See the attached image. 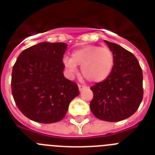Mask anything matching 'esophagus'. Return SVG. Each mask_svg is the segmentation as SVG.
Returning <instances> with one entry per match:
<instances>
[{
    "label": "esophagus",
    "instance_id": "esophagus-1",
    "mask_svg": "<svg viewBox=\"0 0 155 155\" xmlns=\"http://www.w3.org/2000/svg\"><path fill=\"white\" fill-rule=\"evenodd\" d=\"M84 87H85V85H83V84H78V88L80 91H82V90L84 89Z\"/></svg>",
    "mask_w": 155,
    "mask_h": 155
}]
</instances>
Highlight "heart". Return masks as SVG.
Returning <instances> with one entry per match:
<instances>
[{"instance_id": "1", "label": "heart", "mask_w": 155, "mask_h": 155, "mask_svg": "<svg viewBox=\"0 0 155 155\" xmlns=\"http://www.w3.org/2000/svg\"><path fill=\"white\" fill-rule=\"evenodd\" d=\"M64 63L71 73L76 72L77 66H81L82 75L87 81L100 82L110 74L114 57L108 48L88 46L74 51L71 58H65Z\"/></svg>"}]
</instances>
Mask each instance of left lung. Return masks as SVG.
I'll return each mask as SVG.
<instances>
[{"label": "left lung", "mask_w": 155, "mask_h": 155, "mask_svg": "<svg viewBox=\"0 0 155 155\" xmlns=\"http://www.w3.org/2000/svg\"><path fill=\"white\" fill-rule=\"evenodd\" d=\"M105 42L113 52L114 64L107 78L90 87L93 91L90 109L101 120L121 121L135 113L141 103L143 73L132 53L120 45Z\"/></svg>", "instance_id": "left-lung-1"}]
</instances>
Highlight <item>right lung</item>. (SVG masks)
<instances>
[{"label": "right lung", "mask_w": 155, "mask_h": 155, "mask_svg": "<svg viewBox=\"0 0 155 155\" xmlns=\"http://www.w3.org/2000/svg\"><path fill=\"white\" fill-rule=\"evenodd\" d=\"M68 45L43 42L23 50L14 64L12 92L17 107L41 124L61 121L79 94L78 84L64 76Z\"/></svg>", "instance_id": "1"}]
</instances>
